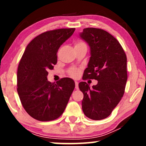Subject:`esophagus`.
<instances>
[{"mask_svg": "<svg viewBox=\"0 0 146 146\" xmlns=\"http://www.w3.org/2000/svg\"><path fill=\"white\" fill-rule=\"evenodd\" d=\"M75 88L76 90H78V81H75Z\"/></svg>", "mask_w": 146, "mask_h": 146, "instance_id": "34e87169", "label": "esophagus"}]
</instances>
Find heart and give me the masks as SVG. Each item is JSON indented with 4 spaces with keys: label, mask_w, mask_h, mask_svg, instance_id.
<instances>
[{
    "label": "heart",
    "mask_w": 146,
    "mask_h": 146,
    "mask_svg": "<svg viewBox=\"0 0 146 146\" xmlns=\"http://www.w3.org/2000/svg\"><path fill=\"white\" fill-rule=\"evenodd\" d=\"M86 46L85 43H84L83 42H78L76 43L75 44V47L76 46ZM70 74L72 76H74V77H76L77 76L78 74V71L77 70H71L70 72Z\"/></svg>",
    "instance_id": "obj_1"
}]
</instances>
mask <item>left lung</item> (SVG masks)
Listing matches in <instances>:
<instances>
[{
    "instance_id": "obj_1",
    "label": "left lung",
    "mask_w": 146,
    "mask_h": 146,
    "mask_svg": "<svg viewBox=\"0 0 146 146\" xmlns=\"http://www.w3.org/2000/svg\"><path fill=\"white\" fill-rule=\"evenodd\" d=\"M80 37L90 48L91 56L84 80L98 81L92 88L86 82L79 83L84 94L82 107L86 116L100 120L111 114L124 94L127 79L126 55L117 39L102 29L86 28Z\"/></svg>"
}]
</instances>
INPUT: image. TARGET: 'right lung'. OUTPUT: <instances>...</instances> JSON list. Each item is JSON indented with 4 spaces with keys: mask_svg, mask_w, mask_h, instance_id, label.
I'll return each mask as SVG.
<instances>
[{
    "mask_svg": "<svg viewBox=\"0 0 146 146\" xmlns=\"http://www.w3.org/2000/svg\"><path fill=\"white\" fill-rule=\"evenodd\" d=\"M75 29L45 32L26 48L17 71V92L26 111L37 120L51 121L62 114L75 88L72 79L64 78L52 83L48 71L57 63L59 48Z\"/></svg>",
    "mask_w": 146,
    "mask_h": 146,
    "instance_id": "obj_1",
    "label": "right lung"
}]
</instances>
